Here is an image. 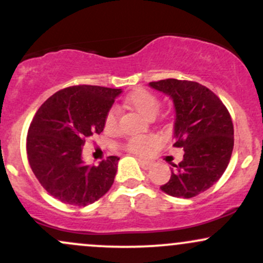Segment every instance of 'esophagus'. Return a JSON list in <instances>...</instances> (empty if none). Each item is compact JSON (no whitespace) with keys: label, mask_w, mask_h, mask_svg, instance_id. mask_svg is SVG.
<instances>
[{"label":"esophagus","mask_w":263,"mask_h":263,"mask_svg":"<svg viewBox=\"0 0 263 263\" xmlns=\"http://www.w3.org/2000/svg\"><path fill=\"white\" fill-rule=\"evenodd\" d=\"M138 162H140V164L142 165V168H143V170H149V168L152 167V162H149V161H144V159H138Z\"/></svg>","instance_id":"1"}]
</instances>
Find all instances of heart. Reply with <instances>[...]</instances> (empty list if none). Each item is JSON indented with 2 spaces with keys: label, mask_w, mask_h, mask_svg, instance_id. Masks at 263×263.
I'll return each instance as SVG.
<instances>
[{
  "label": "heart",
  "mask_w": 263,
  "mask_h": 263,
  "mask_svg": "<svg viewBox=\"0 0 263 263\" xmlns=\"http://www.w3.org/2000/svg\"><path fill=\"white\" fill-rule=\"evenodd\" d=\"M125 104L148 120L155 119L161 106L158 98L146 89H136L127 96ZM104 128L106 134H116L119 129V115L116 110H110L106 114ZM156 144L157 138L155 136H136L127 141L126 148L128 152L135 153V155L147 156L155 148Z\"/></svg>",
  "instance_id": "1"
}]
</instances>
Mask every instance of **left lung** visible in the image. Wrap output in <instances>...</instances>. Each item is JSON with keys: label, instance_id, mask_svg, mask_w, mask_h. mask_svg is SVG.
I'll return each mask as SVG.
<instances>
[{"label": "left lung", "instance_id": "left-lung-1", "mask_svg": "<svg viewBox=\"0 0 263 263\" xmlns=\"http://www.w3.org/2000/svg\"><path fill=\"white\" fill-rule=\"evenodd\" d=\"M149 86L170 95L176 107L174 147L183 159L172 164V176L161 189L176 198H193L222 176L234 148V125L228 108L201 84L189 80L152 81Z\"/></svg>", "mask_w": 263, "mask_h": 263}]
</instances>
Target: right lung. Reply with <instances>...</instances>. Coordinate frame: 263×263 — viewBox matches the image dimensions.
Segmentation results:
<instances>
[{
  "instance_id": "obj_1",
  "label": "right lung",
  "mask_w": 263,
  "mask_h": 263,
  "mask_svg": "<svg viewBox=\"0 0 263 263\" xmlns=\"http://www.w3.org/2000/svg\"><path fill=\"white\" fill-rule=\"evenodd\" d=\"M121 89L69 86L53 93L38 108L27 136V157L41 185L62 203L86 206L114 184L119 157L99 165L84 163L85 140L104 131L106 114Z\"/></svg>"
}]
</instances>
